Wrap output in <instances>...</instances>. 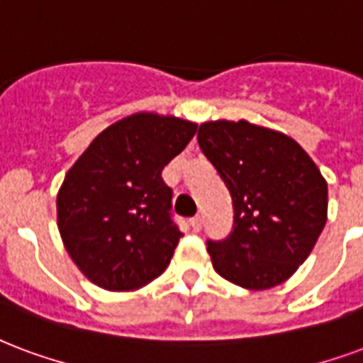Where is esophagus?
<instances>
[{
    "instance_id": "34e87169",
    "label": "esophagus",
    "mask_w": 363,
    "mask_h": 363,
    "mask_svg": "<svg viewBox=\"0 0 363 363\" xmlns=\"http://www.w3.org/2000/svg\"><path fill=\"white\" fill-rule=\"evenodd\" d=\"M202 217L200 216H194L192 217V219H190V227H192V229L196 230V233H200V230H202Z\"/></svg>"
}]
</instances>
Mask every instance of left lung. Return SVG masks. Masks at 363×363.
<instances>
[{
    "instance_id": "left-lung-1",
    "label": "left lung",
    "mask_w": 363,
    "mask_h": 363,
    "mask_svg": "<svg viewBox=\"0 0 363 363\" xmlns=\"http://www.w3.org/2000/svg\"><path fill=\"white\" fill-rule=\"evenodd\" d=\"M198 144L229 189L233 230L208 240L223 279L264 291L306 262L327 221V182L296 142L248 121H211Z\"/></svg>"
}]
</instances>
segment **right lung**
<instances>
[{
	"label": "right lung",
	"mask_w": 363,
	"mask_h": 363,
	"mask_svg": "<svg viewBox=\"0 0 363 363\" xmlns=\"http://www.w3.org/2000/svg\"><path fill=\"white\" fill-rule=\"evenodd\" d=\"M196 125L138 113L115 123L65 174L57 223L72 262L107 291L140 289L167 269L182 233L161 171Z\"/></svg>",
	"instance_id": "1"
}]
</instances>
